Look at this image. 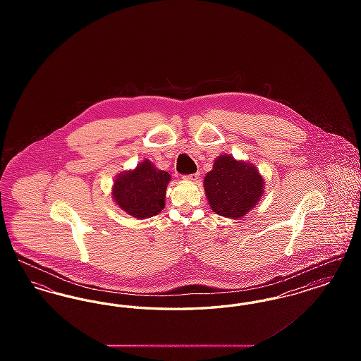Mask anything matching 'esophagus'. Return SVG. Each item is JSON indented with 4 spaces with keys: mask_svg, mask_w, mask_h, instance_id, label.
Here are the masks:
<instances>
[{
    "mask_svg": "<svg viewBox=\"0 0 361 361\" xmlns=\"http://www.w3.org/2000/svg\"><path fill=\"white\" fill-rule=\"evenodd\" d=\"M185 180L190 181V183H196L199 180V173H195V174H189L185 176Z\"/></svg>",
    "mask_w": 361,
    "mask_h": 361,
    "instance_id": "34e87169",
    "label": "esophagus"
}]
</instances>
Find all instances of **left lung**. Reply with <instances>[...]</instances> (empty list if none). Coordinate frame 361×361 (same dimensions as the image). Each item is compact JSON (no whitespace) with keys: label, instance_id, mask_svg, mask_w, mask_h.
I'll return each mask as SVG.
<instances>
[{"label":"left lung","instance_id":"8db88e82","mask_svg":"<svg viewBox=\"0 0 361 361\" xmlns=\"http://www.w3.org/2000/svg\"><path fill=\"white\" fill-rule=\"evenodd\" d=\"M203 185L212 211L228 219L243 218L265 192V180L257 166L230 154L215 158Z\"/></svg>","mask_w":361,"mask_h":361}]
</instances>
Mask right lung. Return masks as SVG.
I'll use <instances>...</instances> for the list:
<instances>
[{
    "mask_svg": "<svg viewBox=\"0 0 361 361\" xmlns=\"http://www.w3.org/2000/svg\"><path fill=\"white\" fill-rule=\"evenodd\" d=\"M171 174L155 168L150 159L139 162L135 169L121 172L112 185V199L126 214L147 219L165 207Z\"/></svg>",
    "mask_w": 361,
    "mask_h": 361,
    "instance_id": "add662e5",
    "label": "right lung"
}]
</instances>
